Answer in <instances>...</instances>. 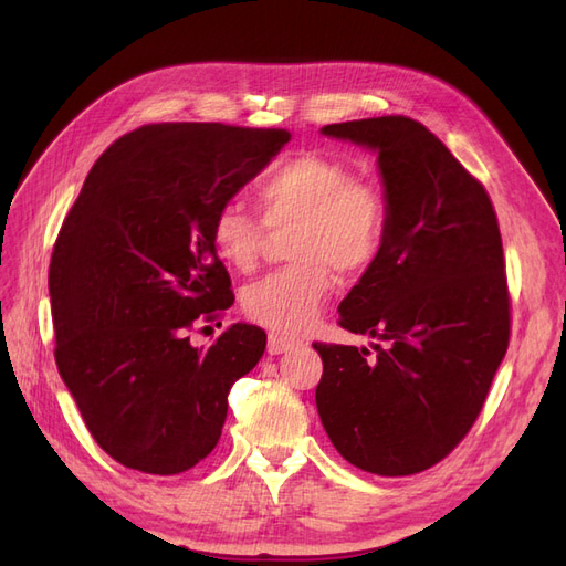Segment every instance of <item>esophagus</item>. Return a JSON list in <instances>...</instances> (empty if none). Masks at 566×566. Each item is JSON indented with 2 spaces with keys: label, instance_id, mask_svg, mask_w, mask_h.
Returning a JSON list of instances; mask_svg holds the SVG:
<instances>
[{
  "label": "esophagus",
  "instance_id": "obj_1",
  "mask_svg": "<svg viewBox=\"0 0 566 566\" xmlns=\"http://www.w3.org/2000/svg\"><path fill=\"white\" fill-rule=\"evenodd\" d=\"M293 347H297V339L279 335V333H271V335H269V345H266V352H269V354H283V352L293 349Z\"/></svg>",
  "mask_w": 566,
  "mask_h": 566
}]
</instances>
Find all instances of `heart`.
<instances>
[{"label": "heart", "instance_id": "obj_1", "mask_svg": "<svg viewBox=\"0 0 566 566\" xmlns=\"http://www.w3.org/2000/svg\"><path fill=\"white\" fill-rule=\"evenodd\" d=\"M269 224L297 221L290 243L295 264L266 273L243 293L250 321L281 335H300L316 323L335 287V266L361 273L378 260L389 231V202L382 188L356 177L354 167L325 153H300L271 167L254 186ZM264 219L243 202H221L210 219L217 254L238 271L260 256Z\"/></svg>", "mask_w": 566, "mask_h": 566}]
</instances>
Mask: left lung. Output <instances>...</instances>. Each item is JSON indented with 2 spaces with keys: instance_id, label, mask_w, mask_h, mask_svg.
<instances>
[{
  "instance_id": "left-lung-1",
  "label": "left lung",
  "mask_w": 566,
  "mask_h": 566,
  "mask_svg": "<svg viewBox=\"0 0 566 566\" xmlns=\"http://www.w3.org/2000/svg\"><path fill=\"white\" fill-rule=\"evenodd\" d=\"M323 134L378 150L389 231L337 321L380 345L314 342L316 408L358 470L416 474L472 430L510 345L499 217L484 184L413 117L352 119Z\"/></svg>"
}]
</instances>
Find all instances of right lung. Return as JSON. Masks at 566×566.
<instances>
[{
    "label": "right lung",
    "instance_id": "1",
    "mask_svg": "<svg viewBox=\"0 0 566 566\" xmlns=\"http://www.w3.org/2000/svg\"><path fill=\"white\" fill-rule=\"evenodd\" d=\"M287 142V129L144 125L84 179L49 264L54 358L119 465L169 476L217 447L229 391L262 358L266 333L233 323L210 347L191 345L233 304L210 219Z\"/></svg>",
    "mask_w": 566,
    "mask_h": 566
}]
</instances>
